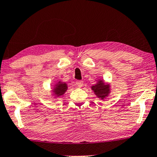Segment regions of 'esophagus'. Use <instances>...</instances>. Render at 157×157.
Returning <instances> with one entry per match:
<instances>
[{
  "instance_id": "34e87169",
  "label": "esophagus",
  "mask_w": 157,
  "mask_h": 157,
  "mask_svg": "<svg viewBox=\"0 0 157 157\" xmlns=\"http://www.w3.org/2000/svg\"><path fill=\"white\" fill-rule=\"evenodd\" d=\"M76 85H77V86L81 87L83 85V82L81 80H77V81H76Z\"/></svg>"
}]
</instances>
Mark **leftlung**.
<instances>
[{
	"label": "left lung",
	"mask_w": 157,
	"mask_h": 157,
	"mask_svg": "<svg viewBox=\"0 0 157 157\" xmlns=\"http://www.w3.org/2000/svg\"><path fill=\"white\" fill-rule=\"evenodd\" d=\"M91 89L95 93V95H97L98 98H100L102 100L108 96L110 91V85L104 83L102 80L98 81L95 85H93L91 87Z\"/></svg>",
	"instance_id": "1"
}]
</instances>
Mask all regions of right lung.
<instances>
[{
  "label": "right lung",
  "mask_w": 157,
  "mask_h": 157,
  "mask_svg": "<svg viewBox=\"0 0 157 157\" xmlns=\"http://www.w3.org/2000/svg\"><path fill=\"white\" fill-rule=\"evenodd\" d=\"M67 90V85L65 82L59 81V82L54 85L52 92H53V95L55 96L56 98H58L63 95Z\"/></svg>",
  "instance_id": "add662e5"
}]
</instances>
